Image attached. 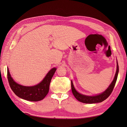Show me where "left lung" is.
I'll list each match as a JSON object with an SVG mask.
<instances>
[{"instance_id":"8db88e82","label":"left lung","mask_w":127,"mask_h":127,"mask_svg":"<svg viewBox=\"0 0 127 127\" xmlns=\"http://www.w3.org/2000/svg\"><path fill=\"white\" fill-rule=\"evenodd\" d=\"M117 70L114 79L112 83H111L108 88L103 93L99 94L98 95H96L94 96H88L79 93L76 90L74 87V84L72 83V80H71V90L73 95H74L75 98L77 99V100L80 102H82L84 103H87V104H92V103H96L102 102L103 101H104L107 97H108L110 94L112 93L114 87L115 86V84L116 83L118 72H119V66L117 60Z\"/></svg>"}]
</instances>
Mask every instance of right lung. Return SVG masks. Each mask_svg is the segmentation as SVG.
Here are the masks:
<instances>
[{
  "instance_id": "add662e5",
  "label": "right lung",
  "mask_w": 127,
  "mask_h": 127,
  "mask_svg": "<svg viewBox=\"0 0 127 127\" xmlns=\"http://www.w3.org/2000/svg\"><path fill=\"white\" fill-rule=\"evenodd\" d=\"M57 70L53 68L46 75L42 81L36 85L25 86L15 82L11 77L7 68V78L11 89L18 97L30 101H39L43 99L48 93L51 79Z\"/></svg>"
}]
</instances>
